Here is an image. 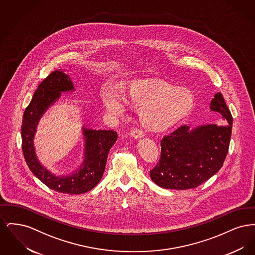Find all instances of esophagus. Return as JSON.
<instances>
[{
	"label": "esophagus",
	"mask_w": 255,
	"mask_h": 255,
	"mask_svg": "<svg viewBox=\"0 0 255 255\" xmlns=\"http://www.w3.org/2000/svg\"><path fill=\"white\" fill-rule=\"evenodd\" d=\"M130 135L133 138H140L141 136H143V133L139 129L134 128L130 131Z\"/></svg>",
	"instance_id": "34e87169"
}]
</instances>
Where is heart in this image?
<instances>
[{
    "instance_id": "obj_1",
    "label": "heart",
    "mask_w": 255,
    "mask_h": 255,
    "mask_svg": "<svg viewBox=\"0 0 255 255\" xmlns=\"http://www.w3.org/2000/svg\"><path fill=\"white\" fill-rule=\"evenodd\" d=\"M105 109L111 116L122 117L127 105L139 111V122L146 130L161 133L185 119L193 109L195 97L186 89L158 83H132L123 96L108 89L102 94Z\"/></svg>"
}]
</instances>
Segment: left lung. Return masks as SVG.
Returning a JSON list of instances; mask_svg holds the SVG:
<instances>
[{"instance_id": "left-lung-1", "label": "left lung", "mask_w": 255, "mask_h": 255, "mask_svg": "<svg viewBox=\"0 0 255 255\" xmlns=\"http://www.w3.org/2000/svg\"><path fill=\"white\" fill-rule=\"evenodd\" d=\"M210 110L222 116V124L189 130L182 125L160 140V158L150 171L152 181L166 189L195 188L215 175L229 152L232 116L223 95L217 93Z\"/></svg>"}]
</instances>
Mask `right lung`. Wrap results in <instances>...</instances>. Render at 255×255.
<instances>
[{"instance_id":"right-lung-1","label":"right lung","mask_w":255,"mask_h":255,"mask_svg":"<svg viewBox=\"0 0 255 255\" xmlns=\"http://www.w3.org/2000/svg\"><path fill=\"white\" fill-rule=\"evenodd\" d=\"M71 78L61 71H54L38 86L32 99L24 110L22 122V149L24 159L37 178L50 189L65 194H82L93 189L101 180L108 153L118 138L112 130L83 128L85 158L82 166L69 176H56L38 160L33 146L36 126L43 114L61 96L62 92L73 91Z\"/></svg>"}]
</instances>
